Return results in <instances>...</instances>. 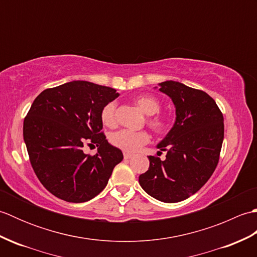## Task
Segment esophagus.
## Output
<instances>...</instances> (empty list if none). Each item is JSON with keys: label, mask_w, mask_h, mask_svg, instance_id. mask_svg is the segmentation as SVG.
I'll return each instance as SVG.
<instances>
[{"label": "esophagus", "mask_w": 257, "mask_h": 257, "mask_svg": "<svg viewBox=\"0 0 257 257\" xmlns=\"http://www.w3.org/2000/svg\"><path fill=\"white\" fill-rule=\"evenodd\" d=\"M123 158H124L125 160L132 159V158H133V155H130V154H123Z\"/></svg>", "instance_id": "obj_1"}]
</instances>
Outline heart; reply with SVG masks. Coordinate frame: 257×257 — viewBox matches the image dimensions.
Wrapping results in <instances>:
<instances>
[{"label":"heart","mask_w":257,"mask_h":257,"mask_svg":"<svg viewBox=\"0 0 257 257\" xmlns=\"http://www.w3.org/2000/svg\"><path fill=\"white\" fill-rule=\"evenodd\" d=\"M134 102L145 113L150 114L147 118V124L154 130L155 133H162L168 125L166 117L157 113L160 110L161 105L155 97L148 95H139L134 98ZM117 105L114 101L108 102L103 106L100 112V119L103 125L109 128H113L117 124L116 116ZM150 140V136L146 132H129V130H119L110 135L109 141L116 148L122 150L128 154H134L138 151L141 147L147 145Z\"/></svg>","instance_id":"b5f03b06"}]
</instances>
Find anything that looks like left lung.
I'll return each mask as SVG.
<instances>
[{"label":"left lung","instance_id":"left-lung-1","mask_svg":"<svg viewBox=\"0 0 257 257\" xmlns=\"http://www.w3.org/2000/svg\"><path fill=\"white\" fill-rule=\"evenodd\" d=\"M160 91L176 106V122L158 149L166 160L149 156L148 171L139 183L152 198L166 203L180 202L203 187L219 163L224 138L223 113L211 96L179 81L167 80Z\"/></svg>","mask_w":257,"mask_h":257}]
</instances>
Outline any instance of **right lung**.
<instances>
[{"mask_svg": "<svg viewBox=\"0 0 257 257\" xmlns=\"http://www.w3.org/2000/svg\"><path fill=\"white\" fill-rule=\"evenodd\" d=\"M119 96L116 89L74 80L43 90L24 119L23 137L33 170L57 198L81 203L105 189L122 152L101 132L103 106ZM96 144L86 155L83 146Z\"/></svg>", "mask_w": 257, "mask_h": 257, "instance_id": "add662e5", "label": "right lung"}]
</instances>
